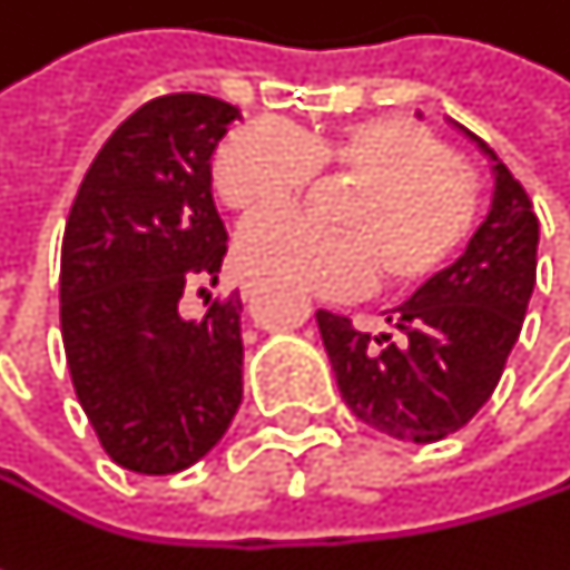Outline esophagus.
<instances>
[{
  "label": "esophagus",
  "mask_w": 570,
  "mask_h": 570,
  "mask_svg": "<svg viewBox=\"0 0 570 570\" xmlns=\"http://www.w3.org/2000/svg\"><path fill=\"white\" fill-rule=\"evenodd\" d=\"M261 293V284L257 281H244L240 284V296H244V303H254V296Z\"/></svg>",
  "instance_id": "34e87169"
}]
</instances>
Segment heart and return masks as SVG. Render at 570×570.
<instances>
[{"label":"heart","instance_id":"1","mask_svg":"<svg viewBox=\"0 0 570 570\" xmlns=\"http://www.w3.org/2000/svg\"><path fill=\"white\" fill-rule=\"evenodd\" d=\"M316 168L363 180L340 214L346 234L303 214L261 217L237 240L247 277L343 299L370 289L380 264L393 284L429 281L472 234V180L432 131L402 118H366L316 138L257 121L220 148L214 177L234 210L264 214L293 204Z\"/></svg>","mask_w":570,"mask_h":570}]
</instances>
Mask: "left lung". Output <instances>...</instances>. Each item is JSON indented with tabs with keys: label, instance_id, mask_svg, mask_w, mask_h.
Listing matches in <instances>:
<instances>
[{
	"label": "left lung",
	"instance_id": "1",
	"mask_svg": "<svg viewBox=\"0 0 570 570\" xmlns=\"http://www.w3.org/2000/svg\"><path fill=\"white\" fill-rule=\"evenodd\" d=\"M449 125L489 158L495 177L492 207L465 254L386 316L396 333L370 336L346 316L316 313L353 415L419 445L459 432L495 393L538 271V217L524 187L482 138L459 121Z\"/></svg>",
	"mask_w": 570,
	"mask_h": 570
}]
</instances>
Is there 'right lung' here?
<instances>
[{
  "label": "right lung",
  "instance_id": "1",
  "mask_svg": "<svg viewBox=\"0 0 570 570\" xmlns=\"http://www.w3.org/2000/svg\"><path fill=\"white\" fill-rule=\"evenodd\" d=\"M240 118L194 91L141 105L91 161L65 224L68 373L101 449L128 472L194 465L244 399L240 296L180 316V296L217 284L227 254L210 161Z\"/></svg>",
  "mask_w": 570,
  "mask_h": 570
}]
</instances>
